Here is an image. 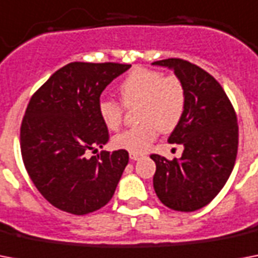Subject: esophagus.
I'll return each mask as SVG.
<instances>
[{"label": "esophagus", "instance_id": "1", "mask_svg": "<svg viewBox=\"0 0 258 258\" xmlns=\"http://www.w3.org/2000/svg\"><path fill=\"white\" fill-rule=\"evenodd\" d=\"M142 158H143V155H141V154L130 153V159H133V161H139V159H142Z\"/></svg>", "mask_w": 258, "mask_h": 258}]
</instances>
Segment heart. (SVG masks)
<instances>
[{
	"instance_id": "obj_1",
	"label": "heart",
	"mask_w": 258,
	"mask_h": 258,
	"mask_svg": "<svg viewBox=\"0 0 258 258\" xmlns=\"http://www.w3.org/2000/svg\"><path fill=\"white\" fill-rule=\"evenodd\" d=\"M120 101L100 99L97 112L111 131L121 125L125 107L137 105V119L141 123L113 138L116 149L143 154L161 133H171L182 120L187 105V91L183 82L174 75L137 67L117 84Z\"/></svg>"
}]
</instances>
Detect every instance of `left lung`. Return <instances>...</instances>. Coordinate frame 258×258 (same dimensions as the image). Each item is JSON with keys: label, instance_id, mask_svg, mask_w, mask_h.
I'll list each match as a JSON object with an SVG mask.
<instances>
[{"label": "left lung", "instance_id": "8db88e82", "mask_svg": "<svg viewBox=\"0 0 258 258\" xmlns=\"http://www.w3.org/2000/svg\"><path fill=\"white\" fill-rule=\"evenodd\" d=\"M169 67L183 82L187 105L169 138L182 145L179 159L151 154L157 165L154 188L158 198L176 212H194L210 204L232 172L238 149L236 111L212 75L182 58L153 62Z\"/></svg>", "mask_w": 258, "mask_h": 258}]
</instances>
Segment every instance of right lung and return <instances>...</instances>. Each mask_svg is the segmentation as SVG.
<instances>
[{
    "label": "right lung",
    "mask_w": 258,
    "mask_h": 258,
    "mask_svg": "<svg viewBox=\"0 0 258 258\" xmlns=\"http://www.w3.org/2000/svg\"><path fill=\"white\" fill-rule=\"evenodd\" d=\"M120 62H70L32 95L20 128L30 179L54 208L84 216L112 198L128 163L125 150L88 153L109 141L97 112L101 92L128 70Z\"/></svg>",
    "instance_id": "right-lung-1"
}]
</instances>
